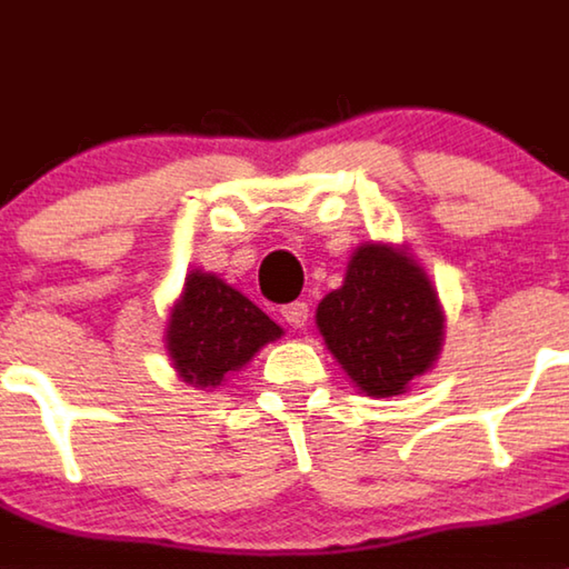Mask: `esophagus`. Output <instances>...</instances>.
<instances>
[{
    "mask_svg": "<svg viewBox=\"0 0 569 569\" xmlns=\"http://www.w3.org/2000/svg\"><path fill=\"white\" fill-rule=\"evenodd\" d=\"M283 321L292 329H303L309 321V303L307 300H295L289 307H283Z\"/></svg>",
    "mask_w": 569,
    "mask_h": 569,
    "instance_id": "obj_1",
    "label": "esophagus"
}]
</instances>
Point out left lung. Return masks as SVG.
<instances>
[{
  "mask_svg": "<svg viewBox=\"0 0 569 569\" xmlns=\"http://www.w3.org/2000/svg\"><path fill=\"white\" fill-rule=\"evenodd\" d=\"M315 323L343 373L373 399L408 393L446 343V309L431 274L393 242L352 251L343 283L318 303Z\"/></svg>",
  "mask_w": 569,
  "mask_h": 569,
  "instance_id": "left-lung-1",
  "label": "left lung"
}]
</instances>
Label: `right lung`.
<instances>
[{
	"label": "right lung",
	"mask_w": 569,
	"mask_h": 569,
	"mask_svg": "<svg viewBox=\"0 0 569 569\" xmlns=\"http://www.w3.org/2000/svg\"><path fill=\"white\" fill-rule=\"evenodd\" d=\"M283 336L254 300L213 271L184 277L164 323V350L176 376L196 390H213Z\"/></svg>",
	"instance_id": "obj_1"
}]
</instances>
